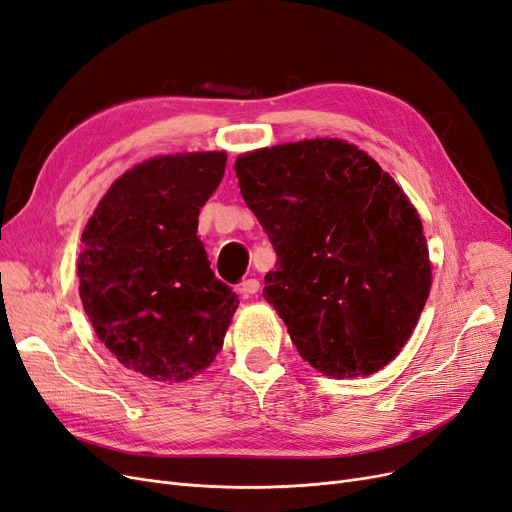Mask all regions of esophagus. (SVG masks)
Returning <instances> with one entry per match:
<instances>
[{
	"label": "esophagus",
	"instance_id": "34e87169",
	"mask_svg": "<svg viewBox=\"0 0 512 512\" xmlns=\"http://www.w3.org/2000/svg\"><path fill=\"white\" fill-rule=\"evenodd\" d=\"M260 290V282L256 280V277H247V280H243L239 284V292L243 294V297H252V294H256Z\"/></svg>",
	"mask_w": 512,
	"mask_h": 512
}]
</instances>
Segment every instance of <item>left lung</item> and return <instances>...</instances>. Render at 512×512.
Wrapping results in <instances>:
<instances>
[{
  "instance_id": "8db88e82",
  "label": "left lung",
  "mask_w": 512,
  "mask_h": 512,
  "mask_svg": "<svg viewBox=\"0 0 512 512\" xmlns=\"http://www.w3.org/2000/svg\"><path fill=\"white\" fill-rule=\"evenodd\" d=\"M235 170L277 254L262 297L299 354L333 378L389 365L431 288L423 224L404 190L337 138L245 153Z\"/></svg>"
}]
</instances>
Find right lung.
Masks as SVG:
<instances>
[{"instance_id":"add662e5","label":"right lung","mask_w":512,"mask_h":512,"mask_svg":"<svg viewBox=\"0 0 512 512\" xmlns=\"http://www.w3.org/2000/svg\"><path fill=\"white\" fill-rule=\"evenodd\" d=\"M224 168V151L151 158L111 185L83 230L85 314L117 361L149 380L207 369L239 307L196 235Z\"/></svg>"}]
</instances>
